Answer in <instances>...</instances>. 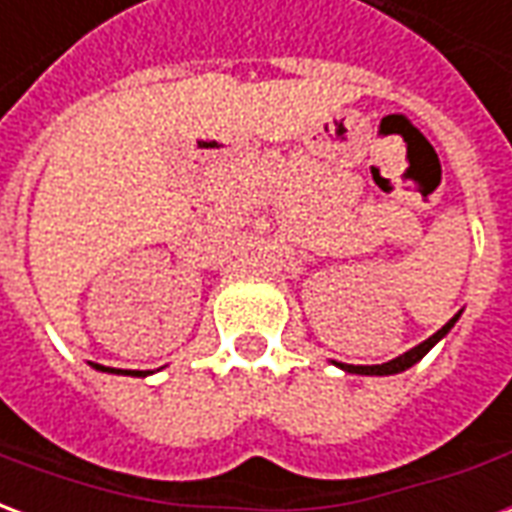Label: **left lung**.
Listing matches in <instances>:
<instances>
[{
    "mask_svg": "<svg viewBox=\"0 0 512 512\" xmlns=\"http://www.w3.org/2000/svg\"><path fill=\"white\" fill-rule=\"evenodd\" d=\"M461 312H455L450 321L444 323V326H441L436 334H430L425 343L414 345L411 351L395 356V359H389V362H384V365H345V362H332V365H337L340 370H345V373H356V376H395V373H403V370H408V367L417 365L419 359L428 354L433 345L441 343V340L450 334L452 326H455V323H458V318H461Z\"/></svg>",
    "mask_w": 512,
    "mask_h": 512,
    "instance_id": "8db88e82",
    "label": "left lung"
}]
</instances>
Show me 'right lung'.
<instances>
[{
  "mask_svg": "<svg viewBox=\"0 0 512 512\" xmlns=\"http://www.w3.org/2000/svg\"><path fill=\"white\" fill-rule=\"evenodd\" d=\"M95 370H101V373H115V376H139L145 378L150 376L153 370H115V367H104V365H93Z\"/></svg>",
  "mask_w": 512,
  "mask_h": 512,
  "instance_id": "obj_1",
  "label": "right lung"
}]
</instances>
